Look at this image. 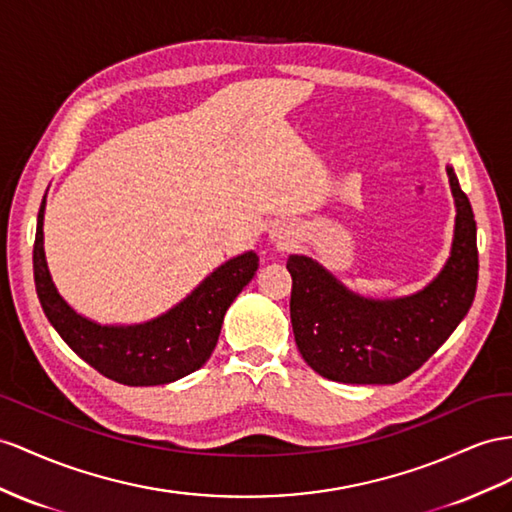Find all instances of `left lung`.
Wrapping results in <instances>:
<instances>
[{"instance_id": "8db88e82", "label": "left lung", "mask_w": 512, "mask_h": 512, "mask_svg": "<svg viewBox=\"0 0 512 512\" xmlns=\"http://www.w3.org/2000/svg\"><path fill=\"white\" fill-rule=\"evenodd\" d=\"M456 205L450 257L424 290L400 298L355 294L316 259L290 255V316L311 370L337 383L393 385L435 355L474 303L476 220L454 168L445 166Z\"/></svg>"}]
</instances>
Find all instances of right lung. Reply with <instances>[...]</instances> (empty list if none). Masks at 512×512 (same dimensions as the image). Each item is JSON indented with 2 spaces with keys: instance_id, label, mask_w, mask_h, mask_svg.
Instances as JSON below:
<instances>
[{
  "instance_id": "right-lung-1",
  "label": "right lung",
  "mask_w": 512,
  "mask_h": 512,
  "mask_svg": "<svg viewBox=\"0 0 512 512\" xmlns=\"http://www.w3.org/2000/svg\"><path fill=\"white\" fill-rule=\"evenodd\" d=\"M45 203L38 209L34 240L36 294L47 320L75 355L129 387L166 385L203 368L218 344L227 309L255 277V251L225 261L162 316L140 324H99L77 313L51 279L43 235Z\"/></svg>"
}]
</instances>
